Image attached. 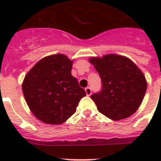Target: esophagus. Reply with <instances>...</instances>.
Masks as SVG:
<instances>
[{"mask_svg":"<svg viewBox=\"0 0 161 161\" xmlns=\"http://www.w3.org/2000/svg\"><path fill=\"white\" fill-rule=\"evenodd\" d=\"M85 92L87 95L90 96L91 93H92V89H91V88H89V87H87V88H85Z\"/></svg>","mask_w":161,"mask_h":161,"instance_id":"34e87169","label":"esophagus"}]
</instances>
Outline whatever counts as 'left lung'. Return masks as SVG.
Returning a JSON list of instances; mask_svg holds the SVG:
<instances>
[{
  "label": "left lung",
  "instance_id": "1",
  "mask_svg": "<svg viewBox=\"0 0 161 161\" xmlns=\"http://www.w3.org/2000/svg\"><path fill=\"white\" fill-rule=\"evenodd\" d=\"M101 78L102 88L91 95L98 110L110 119L130 117L145 97L147 83L143 73L129 58L116 54L92 58Z\"/></svg>",
  "mask_w": 161,
  "mask_h": 161
}]
</instances>
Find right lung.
I'll return each instance as SVG.
<instances>
[{
    "instance_id": "1",
    "label": "right lung",
    "mask_w": 161,
    "mask_h": 161,
    "mask_svg": "<svg viewBox=\"0 0 161 161\" xmlns=\"http://www.w3.org/2000/svg\"><path fill=\"white\" fill-rule=\"evenodd\" d=\"M73 61L63 54L47 56L25 76L22 91L28 107L39 120L60 125L76 112L86 95L71 74Z\"/></svg>"
}]
</instances>
